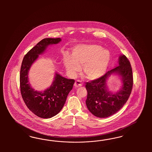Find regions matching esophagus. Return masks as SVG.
<instances>
[{"label":"esophagus","instance_id":"esophagus-1","mask_svg":"<svg viewBox=\"0 0 152 152\" xmlns=\"http://www.w3.org/2000/svg\"><path fill=\"white\" fill-rule=\"evenodd\" d=\"M83 86V83L80 80H77L75 81V83H74V86L75 88H78V87H81Z\"/></svg>","mask_w":152,"mask_h":152}]
</instances>
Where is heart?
<instances>
[{
    "label": "heart",
    "instance_id": "b5f03b06",
    "mask_svg": "<svg viewBox=\"0 0 152 152\" xmlns=\"http://www.w3.org/2000/svg\"><path fill=\"white\" fill-rule=\"evenodd\" d=\"M110 60L109 52L95 45H78L72 50V56L66 54L64 63L67 71L75 76L83 66V75L88 80L101 77L106 72Z\"/></svg>",
    "mask_w": 152,
    "mask_h": 152
}]
</instances>
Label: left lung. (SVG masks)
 <instances>
[{
	"label": "left lung",
	"instance_id": "left-lung-1",
	"mask_svg": "<svg viewBox=\"0 0 152 152\" xmlns=\"http://www.w3.org/2000/svg\"><path fill=\"white\" fill-rule=\"evenodd\" d=\"M118 64L101 77L86 83V104L88 110L98 118H107L117 113L124 105L132 92L133 78L130 63L125 56L121 55ZM111 74L119 75L122 82L117 92L109 91L107 86V80Z\"/></svg>",
	"mask_w": 152,
	"mask_h": 152
}]
</instances>
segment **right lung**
Instances as JSON below:
<instances>
[{"instance_id":"add662e5","label":"right lung","mask_w":152,"mask_h":152,"mask_svg":"<svg viewBox=\"0 0 152 152\" xmlns=\"http://www.w3.org/2000/svg\"><path fill=\"white\" fill-rule=\"evenodd\" d=\"M61 41L60 38H45L24 56L20 72L21 95L28 108L37 116L51 118L60 113L69 93L73 88L75 80L62 77L56 72L51 86L43 91L35 90L29 83L28 73L33 64L50 45Z\"/></svg>"}]
</instances>
